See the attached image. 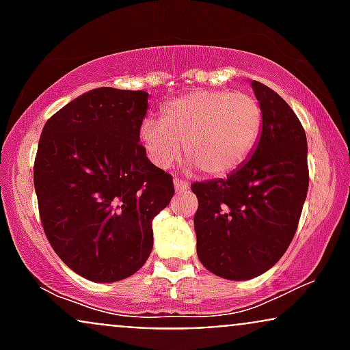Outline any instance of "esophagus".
Segmentation results:
<instances>
[{
    "mask_svg": "<svg viewBox=\"0 0 350 350\" xmlns=\"http://www.w3.org/2000/svg\"><path fill=\"white\" fill-rule=\"evenodd\" d=\"M174 189H176V192H186L189 189V183H187V180H184V179L176 178L174 179Z\"/></svg>",
    "mask_w": 350,
    "mask_h": 350,
    "instance_id": "1",
    "label": "esophagus"
}]
</instances>
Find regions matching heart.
<instances>
[{"mask_svg":"<svg viewBox=\"0 0 350 350\" xmlns=\"http://www.w3.org/2000/svg\"><path fill=\"white\" fill-rule=\"evenodd\" d=\"M262 107L245 92L202 90L171 100L161 120H144L139 139L154 166L167 170L180 150L207 176L232 172L250 156L262 131Z\"/></svg>","mask_w":350,"mask_h":350,"instance_id":"heart-1","label":"heart"}]
</instances>
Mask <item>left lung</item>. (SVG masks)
<instances>
[{
    "mask_svg": "<svg viewBox=\"0 0 350 350\" xmlns=\"http://www.w3.org/2000/svg\"><path fill=\"white\" fill-rule=\"evenodd\" d=\"M262 107L255 151L226 179L192 184L200 263L217 276L243 281L262 275L290 247L309 186L308 142L291 107L253 80Z\"/></svg>",
    "mask_w": 350,
    "mask_h": 350,
    "instance_id": "left-lung-1",
    "label": "left lung"
}]
</instances>
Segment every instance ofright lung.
Returning a JSON list of instances; mask_svg holds the SVG:
<instances>
[{
	"mask_svg": "<svg viewBox=\"0 0 350 350\" xmlns=\"http://www.w3.org/2000/svg\"><path fill=\"white\" fill-rule=\"evenodd\" d=\"M143 90L100 87L47 120L34 161L39 215L70 270L97 283L128 278L152 250V219L174 184L148 159Z\"/></svg>",
	"mask_w": 350,
	"mask_h": 350,
	"instance_id": "1",
	"label": "right lung"
}]
</instances>
